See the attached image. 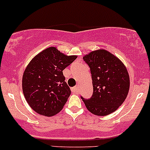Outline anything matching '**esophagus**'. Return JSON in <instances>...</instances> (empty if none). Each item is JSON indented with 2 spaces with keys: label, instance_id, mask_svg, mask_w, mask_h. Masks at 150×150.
I'll return each instance as SVG.
<instances>
[{
  "label": "esophagus",
  "instance_id": "esophagus-1",
  "mask_svg": "<svg viewBox=\"0 0 150 150\" xmlns=\"http://www.w3.org/2000/svg\"><path fill=\"white\" fill-rule=\"evenodd\" d=\"M71 91L73 93H77L78 92V86H75V87H73L71 88Z\"/></svg>",
  "mask_w": 150,
  "mask_h": 150
}]
</instances>
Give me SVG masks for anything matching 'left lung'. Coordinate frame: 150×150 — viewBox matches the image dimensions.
I'll use <instances>...</instances> for the list:
<instances>
[{
    "label": "left lung",
    "instance_id": "obj_1",
    "mask_svg": "<svg viewBox=\"0 0 150 150\" xmlns=\"http://www.w3.org/2000/svg\"><path fill=\"white\" fill-rule=\"evenodd\" d=\"M83 59L90 67L93 91L90 99L81 98L90 112L108 115L123 103L128 93L130 79L126 67L104 49L91 51Z\"/></svg>",
    "mask_w": 150,
    "mask_h": 150
}]
</instances>
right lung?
<instances>
[{
    "label": "right lung",
    "instance_id": "1",
    "mask_svg": "<svg viewBox=\"0 0 150 150\" xmlns=\"http://www.w3.org/2000/svg\"><path fill=\"white\" fill-rule=\"evenodd\" d=\"M77 57L49 47L30 61L22 77V91L35 112L51 117L62 110L71 93L62 71Z\"/></svg>",
    "mask_w": 150,
    "mask_h": 150
}]
</instances>
